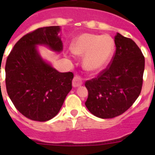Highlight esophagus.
I'll use <instances>...</instances> for the list:
<instances>
[{"mask_svg": "<svg viewBox=\"0 0 155 155\" xmlns=\"http://www.w3.org/2000/svg\"><path fill=\"white\" fill-rule=\"evenodd\" d=\"M82 78H81L79 75H76V76L73 79V81H72V84H73V87H79L82 84Z\"/></svg>", "mask_w": 155, "mask_h": 155, "instance_id": "34e87169", "label": "esophagus"}]
</instances>
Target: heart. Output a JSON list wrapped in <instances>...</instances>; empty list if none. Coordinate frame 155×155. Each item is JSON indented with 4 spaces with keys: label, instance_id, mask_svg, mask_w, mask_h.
I'll return each mask as SVG.
<instances>
[{
    "label": "heart",
    "instance_id": "b5f03b06",
    "mask_svg": "<svg viewBox=\"0 0 155 155\" xmlns=\"http://www.w3.org/2000/svg\"><path fill=\"white\" fill-rule=\"evenodd\" d=\"M113 39L108 35L83 33L73 41L71 50L75 55L83 57V66L90 72L102 71L113 57Z\"/></svg>",
    "mask_w": 155,
    "mask_h": 155
}]
</instances>
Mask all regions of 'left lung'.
<instances>
[{
    "mask_svg": "<svg viewBox=\"0 0 155 155\" xmlns=\"http://www.w3.org/2000/svg\"><path fill=\"white\" fill-rule=\"evenodd\" d=\"M116 52L97 78L86 81V107L98 118L110 119L125 113L140 94L144 57L137 45L120 33L115 36Z\"/></svg>",
    "mask_w": 155,
    "mask_h": 155,
    "instance_id": "8db88e82",
    "label": "left lung"
}]
</instances>
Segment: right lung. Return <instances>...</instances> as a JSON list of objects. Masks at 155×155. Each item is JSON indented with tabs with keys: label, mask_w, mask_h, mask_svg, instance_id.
Returning <instances> with one entry per match:
<instances>
[{
	"label": "right lung",
	"mask_w": 155,
	"mask_h": 155,
	"mask_svg": "<svg viewBox=\"0 0 155 155\" xmlns=\"http://www.w3.org/2000/svg\"><path fill=\"white\" fill-rule=\"evenodd\" d=\"M59 26L37 28L25 35L7 58L5 83L8 96L24 116L35 121L51 120L72 88V72L61 73L42 59L37 45L61 52Z\"/></svg>",
	"instance_id": "right-lung-1"
}]
</instances>
